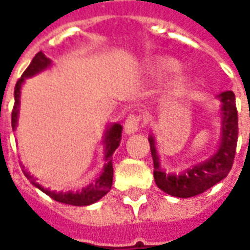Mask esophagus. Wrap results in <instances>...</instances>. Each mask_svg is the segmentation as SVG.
I'll list each match as a JSON object with an SVG mask.
<instances>
[{
    "label": "esophagus",
    "mask_w": 250,
    "mask_h": 250,
    "mask_svg": "<svg viewBox=\"0 0 250 250\" xmlns=\"http://www.w3.org/2000/svg\"><path fill=\"white\" fill-rule=\"evenodd\" d=\"M142 125V116L141 115L131 114L127 116L125 122V134H134L141 128Z\"/></svg>",
    "instance_id": "34e87169"
}]
</instances>
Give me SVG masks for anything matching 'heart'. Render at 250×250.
Wrapping results in <instances>:
<instances>
[{
	"instance_id": "b5f03b06",
	"label": "heart",
	"mask_w": 250,
	"mask_h": 250,
	"mask_svg": "<svg viewBox=\"0 0 250 250\" xmlns=\"http://www.w3.org/2000/svg\"><path fill=\"white\" fill-rule=\"evenodd\" d=\"M179 62L177 60H173V59H166L163 60L157 65L155 71L159 76H167V75H171V73H175V72L179 69ZM188 77L185 75V73H181L178 76L175 77V80L173 83V87L175 89H182L188 85Z\"/></svg>"
}]
</instances>
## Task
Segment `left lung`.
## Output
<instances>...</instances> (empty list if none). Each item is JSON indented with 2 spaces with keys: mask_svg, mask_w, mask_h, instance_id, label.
I'll return each instance as SVG.
<instances>
[{
  "mask_svg": "<svg viewBox=\"0 0 250 250\" xmlns=\"http://www.w3.org/2000/svg\"><path fill=\"white\" fill-rule=\"evenodd\" d=\"M222 102V136L218 151L206 162L188 168L185 173L166 174L161 170L158 159L155 142L150 136V150L154 161V179L155 184L165 193L179 197L190 198L202 194L213 188L225 178L230 171L234 155H236L237 139H238V115L236 108V96L231 91H225L218 96Z\"/></svg>",
  "mask_w": 250,
  "mask_h": 250,
  "instance_id": "obj_1",
  "label": "left lung"
}]
</instances>
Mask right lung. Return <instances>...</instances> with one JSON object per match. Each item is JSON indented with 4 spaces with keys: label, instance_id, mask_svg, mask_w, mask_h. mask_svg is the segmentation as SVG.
<instances>
[{
    "label": "right lung",
    "instance_id": "obj_1",
    "mask_svg": "<svg viewBox=\"0 0 250 250\" xmlns=\"http://www.w3.org/2000/svg\"><path fill=\"white\" fill-rule=\"evenodd\" d=\"M51 65V60L42 53L39 52L33 60L30 62L29 66L25 69L22 73V76L20 77L19 82L14 87V105L13 111H12V127L13 130L16 128L17 125V116H19V107H20V89H21V84L24 83L25 77H30L39 73L42 69H45L46 66ZM120 139H122V125H112L109 127V130L105 134V166L103 168V173L100 174L96 181H93L92 184L87 186V188H82L80 191H68V193H55L51 190H46V188H41L40 185L37 184L35 178L30 175L26 170H22L25 174V177L29 179L32 184L35 185L36 188H39L41 191H44L48 194L51 198H53L57 202H62V204L66 205H73V206H87V205L95 204L96 201L104 197L105 194L108 193L112 186V177H114V167H112V155H114L115 150L119 147Z\"/></svg>",
    "mask_w": 250,
    "mask_h": 250
}]
</instances>
